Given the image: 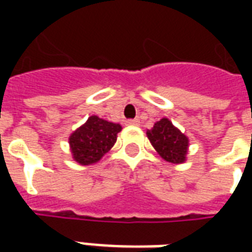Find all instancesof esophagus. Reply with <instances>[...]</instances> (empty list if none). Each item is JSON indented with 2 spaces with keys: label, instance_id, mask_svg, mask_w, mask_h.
<instances>
[{
  "label": "esophagus",
  "instance_id": "esophagus-1",
  "mask_svg": "<svg viewBox=\"0 0 252 252\" xmlns=\"http://www.w3.org/2000/svg\"><path fill=\"white\" fill-rule=\"evenodd\" d=\"M126 124H128V126H139V124H140V121H139V119H132V120L126 121Z\"/></svg>",
  "mask_w": 252,
  "mask_h": 252
}]
</instances>
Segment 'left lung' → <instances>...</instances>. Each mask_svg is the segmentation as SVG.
Segmentation results:
<instances>
[{
    "label": "left lung",
    "instance_id": "1",
    "mask_svg": "<svg viewBox=\"0 0 252 252\" xmlns=\"http://www.w3.org/2000/svg\"><path fill=\"white\" fill-rule=\"evenodd\" d=\"M147 137L157 153L170 163H184L189 147V139L173 126L169 119H160L148 129Z\"/></svg>",
    "mask_w": 252,
    "mask_h": 252
}]
</instances>
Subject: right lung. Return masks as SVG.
<instances>
[{"instance_id": "1", "label": "right lung", "mask_w": 252, "mask_h": 252, "mask_svg": "<svg viewBox=\"0 0 252 252\" xmlns=\"http://www.w3.org/2000/svg\"><path fill=\"white\" fill-rule=\"evenodd\" d=\"M120 131V124L99 119L98 116H90L68 139L74 160L79 164L98 162L115 146Z\"/></svg>"}]
</instances>
